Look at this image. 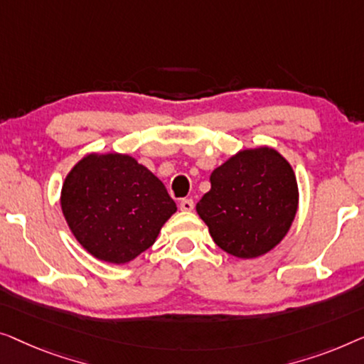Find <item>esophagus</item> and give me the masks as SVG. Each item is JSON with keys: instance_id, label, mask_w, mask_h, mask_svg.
<instances>
[{"instance_id": "1", "label": "esophagus", "mask_w": 364, "mask_h": 364, "mask_svg": "<svg viewBox=\"0 0 364 364\" xmlns=\"http://www.w3.org/2000/svg\"><path fill=\"white\" fill-rule=\"evenodd\" d=\"M180 209H181V211H184V213L193 211V209H194V201H193V199H189V198L183 199V201L180 203Z\"/></svg>"}]
</instances>
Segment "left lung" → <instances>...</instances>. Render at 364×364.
Wrapping results in <instances>:
<instances>
[{
    "label": "left lung",
    "mask_w": 364,
    "mask_h": 364,
    "mask_svg": "<svg viewBox=\"0 0 364 364\" xmlns=\"http://www.w3.org/2000/svg\"><path fill=\"white\" fill-rule=\"evenodd\" d=\"M196 211L214 242L239 259L267 254L285 237L299 208L290 163L269 146L240 150L211 173Z\"/></svg>",
    "instance_id": "left-lung-1"
}]
</instances>
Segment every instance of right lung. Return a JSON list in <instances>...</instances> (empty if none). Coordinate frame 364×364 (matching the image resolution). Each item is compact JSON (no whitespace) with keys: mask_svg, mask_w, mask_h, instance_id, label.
<instances>
[{"mask_svg":"<svg viewBox=\"0 0 364 364\" xmlns=\"http://www.w3.org/2000/svg\"><path fill=\"white\" fill-rule=\"evenodd\" d=\"M60 208L95 259L127 264L153 245L176 204L153 173L122 153H90L65 176Z\"/></svg>","mask_w":364,"mask_h":364,"instance_id":"right-lung-1","label":"right lung"}]
</instances>
